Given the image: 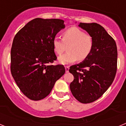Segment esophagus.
<instances>
[{"instance_id": "obj_1", "label": "esophagus", "mask_w": 126, "mask_h": 126, "mask_svg": "<svg viewBox=\"0 0 126 126\" xmlns=\"http://www.w3.org/2000/svg\"><path fill=\"white\" fill-rule=\"evenodd\" d=\"M65 72H66V73H68L69 69V66H65Z\"/></svg>"}]
</instances>
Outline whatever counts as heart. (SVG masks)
<instances>
[{
	"mask_svg": "<svg viewBox=\"0 0 126 126\" xmlns=\"http://www.w3.org/2000/svg\"><path fill=\"white\" fill-rule=\"evenodd\" d=\"M52 45L57 55L62 54L67 47V52L58 58L59 63L67 64L77 60L79 62L85 61L93 50V41L92 36L78 28L71 27L62 32V40L54 38Z\"/></svg>",
	"mask_w": 126,
	"mask_h": 126,
	"instance_id": "heart-1",
	"label": "heart"
}]
</instances>
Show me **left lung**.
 I'll return each instance as SVG.
<instances>
[{"label":"left lung","mask_w":126,"mask_h":126,"mask_svg":"<svg viewBox=\"0 0 126 126\" xmlns=\"http://www.w3.org/2000/svg\"><path fill=\"white\" fill-rule=\"evenodd\" d=\"M79 26L92 36L93 48L84 62L70 67L69 71L74 76L70 89L77 100L89 103L101 97L113 83L117 49L113 38L99 24L80 23Z\"/></svg>","instance_id":"8db88e82"}]
</instances>
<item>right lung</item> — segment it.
Segmentation results:
<instances>
[{
  "label": "right lung",
  "mask_w": 126,
  "mask_h": 126,
  "mask_svg": "<svg viewBox=\"0 0 126 126\" xmlns=\"http://www.w3.org/2000/svg\"><path fill=\"white\" fill-rule=\"evenodd\" d=\"M59 19L35 18L14 38L11 50V72L22 93L32 100L50 94L55 82L65 73L63 65H51L57 57L53 42L65 28Z\"/></svg>",
  "instance_id": "right-lung-1"
}]
</instances>
